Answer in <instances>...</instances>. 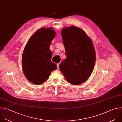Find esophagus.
<instances>
[{"label":"esophagus","mask_w":122,"mask_h":122,"mask_svg":"<svg viewBox=\"0 0 122 122\" xmlns=\"http://www.w3.org/2000/svg\"><path fill=\"white\" fill-rule=\"evenodd\" d=\"M59 64H60V63H58V64H57V69H59Z\"/></svg>","instance_id":"1"}]
</instances>
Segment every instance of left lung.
I'll use <instances>...</instances> for the list:
<instances>
[{
  "mask_svg": "<svg viewBox=\"0 0 122 122\" xmlns=\"http://www.w3.org/2000/svg\"><path fill=\"white\" fill-rule=\"evenodd\" d=\"M61 34L66 57L59 69L68 82L82 84L91 76L95 64L93 43L83 30L74 26L64 28Z\"/></svg>",
  "mask_w": 122,
  "mask_h": 122,
  "instance_id": "left-lung-1",
  "label": "left lung"
}]
</instances>
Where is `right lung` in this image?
<instances>
[{
  "mask_svg": "<svg viewBox=\"0 0 122 122\" xmlns=\"http://www.w3.org/2000/svg\"><path fill=\"white\" fill-rule=\"evenodd\" d=\"M56 32L51 28L38 30L29 39L22 56V68L28 80L36 85L45 82L57 68L49 47Z\"/></svg>",
  "mask_w": 122,
  "mask_h": 122,
  "instance_id": "add662e5",
  "label": "right lung"
}]
</instances>
